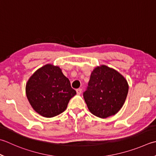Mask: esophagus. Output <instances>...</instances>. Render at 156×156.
<instances>
[{"label":"esophagus","mask_w":156,"mask_h":156,"mask_svg":"<svg viewBox=\"0 0 156 156\" xmlns=\"http://www.w3.org/2000/svg\"><path fill=\"white\" fill-rule=\"evenodd\" d=\"M76 93H77V94H80L82 93V88H78V89H76Z\"/></svg>","instance_id":"34e87169"}]
</instances>
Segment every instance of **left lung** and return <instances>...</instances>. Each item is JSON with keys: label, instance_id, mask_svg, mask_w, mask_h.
Instances as JSON below:
<instances>
[{"label": "left lung", "instance_id": "8db88e82", "mask_svg": "<svg viewBox=\"0 0 156 156\" xmlns=\"http://www.w3.org/2000/svg\"><path fill=\"white\" fill-rule=\"evenodd\" d=\"M128 92L129 84L124 76L115 69L101 65L91 73L83 97L93 115L106 118L119 112Z\"/></svg>", "mask_w": 156, "mask_h": 156}]
</instances>
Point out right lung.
<instances>
[{
	"label": "right lung",
	"instance_id": "obj_1",
	"mask_svg": "<svg viewBox=\"0 0 156 156\" xmlns=\"http://www.w3.org/2000/svg\"><path fill=\"white\" fill-rule=\"evenodd\" d=\"M27 98L36 112L52 118L66 110L76 94L59 67L47 64L34 73L26 86Z\"/></svg>",
	"mask_w": 156,
	"mask_h": 156
}]
</instances>
